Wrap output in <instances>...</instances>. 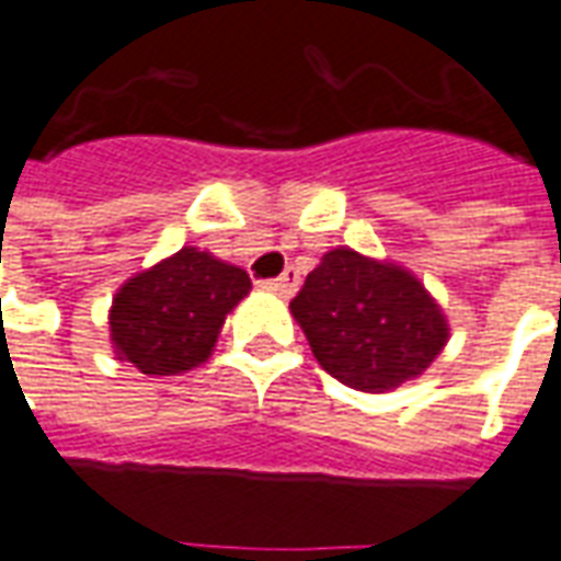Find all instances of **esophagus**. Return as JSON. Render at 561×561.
<instances>
[{"instance_id": "obj_1", "label": "esophagus", "mask_w": 561, "mask_h": 561, "mask_svg": "<svg viewBox=\"0 0 561 561\" xmlns=\"http://www.w3.org/2000/svg\"><path fill=\"white\" fill-rule=\"evenodd\" d=\"M265 287L272 289V293H277L280 299H289L296 289H299V274H296V268H287V272L280 274V277H274V280H268Z\"/></svg>"}]
</instances>
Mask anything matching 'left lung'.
I'll list each match as a JSON object with an SVG mask.
<instances>
[{"instance_id": "8db88e82", "label": "left lung", "mask_w": 561, "mask_h": 561, "mask_svg": "<svg viewBox=\"0 0 561 561\" xmlns=\"http://www.w3.org/2000/svg\"><path fill=\"white\" fill-rule=\"evenodd\" d=\"M289 311L320 366L363 393L419 378L449 342V320L419 274L351 247L323 253Z\"/></svg>"}]
</instances>
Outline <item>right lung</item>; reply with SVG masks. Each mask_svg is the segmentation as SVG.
I'll return each instance as SVG.
<instances>
[{"mask_svg": "<svg viewBox=\"0 0 561 561\" xmlns=\"http://www.w3.org/2000/svg\"><path fill=\"white\" fill-rule=\"evenodd\" d=\"M253 289L250 274L198 247L127 277L112 296L115 360L142 376H180L214 354L231 308Z\"/></svg>", "mask_w": 561, "mask_h": 561, "instance_id": "obj_1", "label": "right lung"}]
</instances>
